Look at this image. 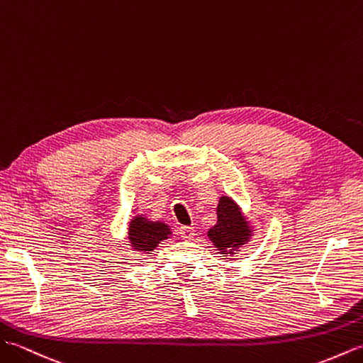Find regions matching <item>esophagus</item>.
Wrapping results in <instances>:
<instances>
[{
    "label": "esophagus",
    "mask_w": 363,
    "mask_h": 363,
    "mask_svg": "<svg viewBox=\"0 0 363 363\" xmlns=\"http://www.w3.org/2000/svg\"><path fill=\"white\" fill-rule=\"evenodd\" d=\"M179 235L184 240H191L192 238L196 236V233H194V228H192V227H180L179 228Z\"/></svg>",
    "instance_id": "obj_1"
}]
</instances>
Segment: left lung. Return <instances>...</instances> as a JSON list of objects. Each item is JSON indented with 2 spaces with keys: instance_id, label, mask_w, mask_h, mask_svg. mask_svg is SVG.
Segmentation results:
<instances>
[{
  "instance_id": "8db88e82",
  "label": "left lung",
  "mask_w": 363,
  "mask_h": 363,
  "mask_svg": "<svg viewBox=\"0 0 363 363\" xmlns=\"http://www.w3.org/2000/svg\"><path fill=\"white\" fill-rule=\"evenodd\" d=\"M252 228L244 219L239 206L230 197H220L217 205V223L208 231V238L220 255H235L236 250L248 242Z\"/></svg>"
}]
</instances>
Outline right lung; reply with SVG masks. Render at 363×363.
I'll return each instance as SVG.
<instances>
[{"mask_svg": "<svg viewBox=\"0 0 363 363\" xmlns=\"http://www.w3.org/2000/svg\"><path fill=\"white\" fill-rule=\"evenodd\" d=\"M171 235V228L164 222H152L143 216H135L128 227V239L132 247L143 253H150L161 240Z\"/></svg>", "mask_w": 363, "mask_h": 363, "instance_id": "add662e5", "label": "right lung"}]
</instances>
